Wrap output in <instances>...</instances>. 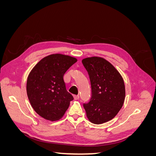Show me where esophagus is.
Masks as SVG:
<instances>
[{
  "instance_id": "obj_1",
  "label": "esophagus",
  "mask_w": 156,
  "mask_h": 156,
  "mask_svg": "<svg viewBox=\"0 0 156 156\" xmlns=\"http://www.w3.org/2000/svg\"><path fill=\"white\" fill-rule=\"evenodd\" d=\"M73 98H74V100H79V95H74Z\"/></svg>"
}]
</instances>
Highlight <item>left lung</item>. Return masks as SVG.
Segmentation results:
<instances>
[{
  "label": "left lung",
  "instance_id": "obj_1",
  "mask_svg": "<svg viewBox=\"0 0 156 156\" xmlns=\"http://www.w3.org/2000/svg\"><path fill=\"white\" fill-rule=\"evenodd\" d=\"M83 64L89 75L92 97L84 103L90 122L101 124L112 120L123 106L126 96L124 79L114 66L105 58H84Z\"/></svg>",
  "mask_w": 156,
  "mask_h": 156
}]
</instances>
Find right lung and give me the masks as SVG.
I'll list each match as a JSON object with an SVG mask.
<instances>
[{
  "label": "right lung",
  "instance_id": "obj_1",
  "mask_svg": "<svg viewBox=\"0 0 156 156\" xmlns=\"http://www.w3.org/2000/svg\"><path fill=\"white\" fill-rule=\"evenodd\" d=\"M77 61L62 54L47 56L37 62L28 76V98L37 114L56 121L62 118L73 98L66 88L64 75Z\"/></svg>",
  "mask_w": 156,
  "mask_h": 156
}]
</instances>
